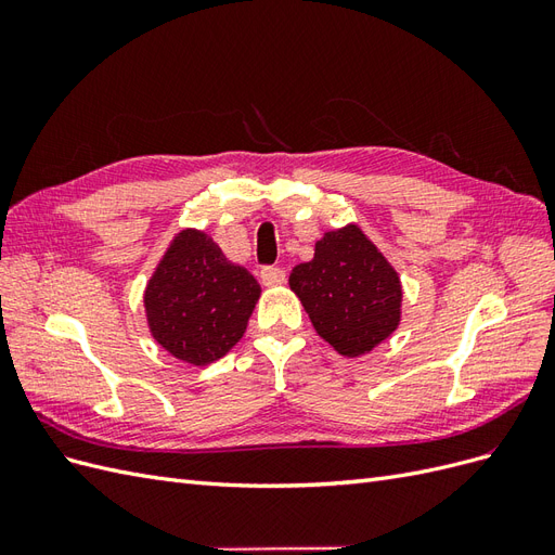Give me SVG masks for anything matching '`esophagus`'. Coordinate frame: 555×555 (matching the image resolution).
<instances>
[{
	"label": "esophagus",
	"instance_id": "34e87169",
	"mask_svg": "<svg viewBox=\"0 0 555 555\" xmlns=\"http://www.w3.org/2000/svg\"><path fill=\"white\" fill-rule=\"evenodd\" d=\"M284 278H287V273H284L282 268H273V266L261 268V282L266 287H278V284L284 282Z\"/></svg>",
	"mask_w": 555,
	"mask_h": 555
}]
</instances>
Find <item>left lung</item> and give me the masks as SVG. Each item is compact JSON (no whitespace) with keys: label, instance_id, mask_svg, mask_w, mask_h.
I'll use <instances>...</instances> for the list:
<instances>
[{"label":"left lung","instance_id":"obj_1","mask_svg":"<svg viewBox=\"0 0 555 555\" xmlns=\"http://www.w3.org/2000/svg\"><path fill=\"white\" fill-rule=\"evenodd\" d=\"M289 287L319 338L347 359L371 354L400 326V275L354 222L326 231L314 257L294 266Z\"/></svg>","mask_w":555,"mask_h":555}]
</instances>
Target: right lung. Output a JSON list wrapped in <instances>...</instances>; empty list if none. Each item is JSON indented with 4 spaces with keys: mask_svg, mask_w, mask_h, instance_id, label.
I'll return each instance as SVG.
<instances>
[{
    "mask_svg": "<svg viewBox=\"0 0 555 555\" xmlns=\"http://www.w3.org/2000/svg\"><path fill=\"white\" fill-rule=\"evenodd\" d=\"M259 296L255 275L231 263L206 231L182 229L145 284L143 308L155 343L201 367L243 338Z\"/></svg>",
    "mask_w": 555,
    "mask_h": 555,
    "instance_id": "1",
    "label": "right lung"
}]
</instances>
